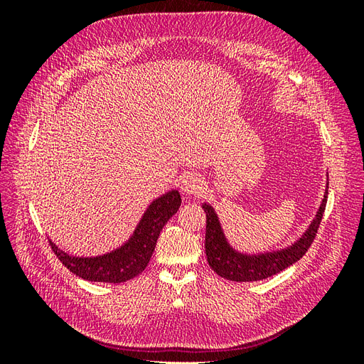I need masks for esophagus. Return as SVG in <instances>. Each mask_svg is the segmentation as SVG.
I'll return each mask as SVG.
<instances>
[{"label": "esophagus", "mask_w": 364, "mask_h": 364, "mask_svg": "<svg viewBox=\"0 0 364 364\" xmlns=\"http://www.w3.org/2000/svg\"><path fill=\"white\" fill-rule=\"evenodd\" d=\"M205 188V182L200 178L199 174L196 173H188L183 176L182 179V191L190 194V196H196V194H200Z\"/></svg>", "instance_id": "obj_1"}]
</instances>
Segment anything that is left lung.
Here are the masks:
<instances>
[{"mask_svg": "<svg viewBox=\"0 0 364 364\" xmlns=\"http://www.w3.org/2000/svg\"><path fill=\"white\" fill-rule=\"evenodd\" d=\"M326 199L328 190H325L322 203L318 206V211L316 213L313 222L291 246L259 253L240 252L230 246L223 232V228L222 223H220L215 209L209 203H203L202 208L206 213L205 250L209 267H211L218 277L235 282L266 279L269 277H273V274L282 272L284 269L290 267L291 264L299 261L305 255L308 247L311 246L313 240L317 234V229L322 222Z\"/></svg>", "mask_w": 364, "mask_h": 364, "instance_id": "left-lung-1", "label": "left lung"}]
</instances>
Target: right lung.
<instances>
[{
  "mask_svg": "<svg viewBox=\"0 0 364 364\" xmlns=\"http://www.w3.org/2000/svg\"><path fill=\"white\" fill-rule=\"evenodd\" d=\"M181 194L171 190L153 200L142 214L134 234L119 247L97 257L70 255L50 240L53 252L68 270L79 278L94 282L119 284L135 277L147 267L151 253L165 223L178 213Z\"/></svg>",
  "mask_w": 364,
  "mask_h": 364,
  "instance_id": "obj_1",
  "label": "right lung"
}]
</instances>
